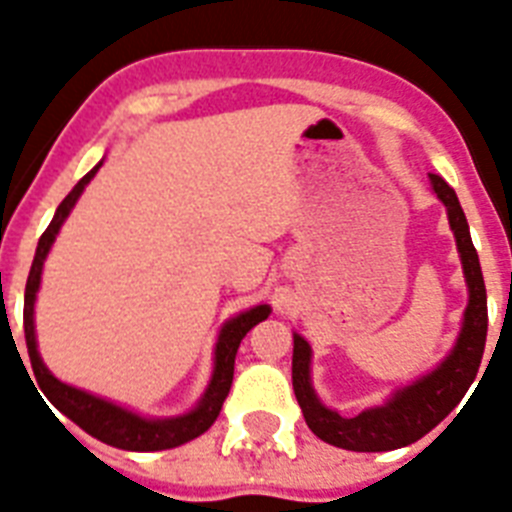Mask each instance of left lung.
I'll list each match as a JSON object with an SVG mask.
<instances>
[{
    "label": "left lung",
    "instance_id": "1",
    "mask_svg": "<svg viewBox=\"0 0 512 512\" xmlns=\"http://www.w3.org/2000/svg\"><path fill=\"white\" fill-rule=\"evenodd\" d=\"M432 190L448 208L450 229L461 252L463 276L468 286V307L463 312V328L458 333L453 351H450L437 369L419 377L406 388L395 390L388 403L364 409L362 414L341 416L338 411L322 406L312 380H309V359L312 349L299 333H294V359H291V380H294L296 401L302 406L304 422L320 440L356 453H382V450L406 448L411 442L422 440L427 432L450 414L461 403L466 390L471 388L487 343V289H484L482 265L476 255L463 208L455 197V190L442 176L429 174Z\"/></svg>",
    "mask_w": 512,
    "mask_h": 512
}]
</instances>
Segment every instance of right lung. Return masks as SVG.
I'll return each mask as SVG.
<instances>
[{
    "label": "right lung",
    "mask_w": 512,
    "mask_h": 512,
    "mask_svg": "<svg viewBox=\"0 0 512 512\" xmlns=\"http://www.w3.org/2000/svg\"><path fill=\"white\" fill-rule=\"evenodd\" d=\"M98 169H101V163H98L96 169H90L88 174L72 187L70 195L59 203L57 213H54V218H51L49 223V229H46L44 234H41V239H38L36 257H33L28 283H25L23 309V330L25 346H28L30 356V367H33L38 388L44 390L49 403H54L70 422H75L77 427L85 429L90 437L106 442L111 448L135 450V453L179 448L184 442L195 440V437H200L203 432H208L210 424L218 419L223 401H226V395H229L231 390V380H234L236 349H239V343H242V338L247 336L249 330L270 315V307L268 304L252 307L247 309V312H242V315L231 317V320L223 325L221 336H218L216 343V369H213L208 390H205V395L200 398V403H197V409H192L190 414L171 416V419H145V416L135 414V411L122 409L117 403L103 401L98 395H90L85 393V390H77L72 388V385H67V382L57 380V377L46 369V364L41 362V354H38L36 328H33V304H36V291L38 286H41V270H44V260L46 255H49L51 244L57 239L64 218L70 216V210L75 208L77 197L83 195L85 184L96 176Z\"/></svg>",
    "instance_id": "right-lung-1"
}]
</instances>
